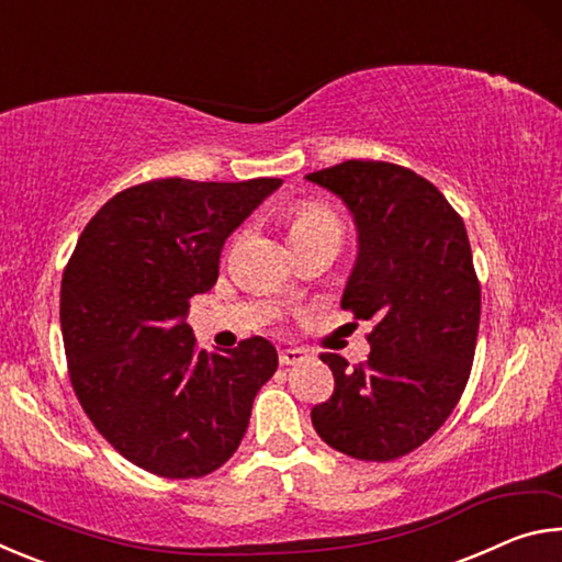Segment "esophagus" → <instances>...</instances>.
<instances>
[{
	"label": "esophagus",
	"mask_w": 562,
	"mask_h": 562,
	"mask_svg": "<svg viewBox=\"0 0 562 562\" xmlns=\"http://www.w3.org/2000/svg\"><path fill=\"white\" fill-rule=\"evenodd\" d=\"M302 361H307V351L304 349H282L280 351V364L282 367H297Z\"/></svg>",
	"instance_id": "1"
}]
</instances>
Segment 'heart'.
I'll list each match as a JSON object with an SVG mask.
<instances>
[{
  "label": "heart",
  "instance_id": "obj_1",
  "mask_svg": "<svg viewBox=\"0 0 562 562\" xmlns=\"http://www.w3.org/2000/svg\"><path fill=\"white\" fill-rule=\"evenodd\" d=\"M290 237L294 240H315V237H329L341 240V223L329 207L319 203H300L290 215Z\"/></svg>",
  "mask_w": 562,
  "mask_h": 562
}]
</instances>
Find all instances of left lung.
<instances>
[{"label":"left lung","instance_id":"8db88e82","mask_svg":"<svg viewBox=\"0 0 562 562\" xmlns=\"http://www.w3.org/2000/svg\"><path fill=\"white\" fill-rule=\"evenodd\" d=\"M304 178L355 217L341 307L376 322L364 364L322 355L335 394L312 408V426L351 459L394 461L441 429L469 382L481 319L469 235L441 190L408 168L345 160Z\"/></svg>","mask_w":562,"mask_h":562}]
</instances>
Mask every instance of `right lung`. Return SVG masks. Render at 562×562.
Instances as JSON below:
<instances>
[{
  "mask_svg": "<svg viewBox=\"0 0 562 562\" xmlns=\"http://www.w3.org/2000/svg\"><path fill=\"white\" fill-rule=\"evenodd\" d=\"M280 178H164L121 190L91 217L61 280L71 386L123 459L164 479H201L240 446L278 349L243 339L198 349L190 297L215 284L223 245Z\"/></svg>",
  "mask_w": 562,
  "mask_h": 562,
  "instance_id": "obj_1",
  "label": "right lung"
}]
</instances>
